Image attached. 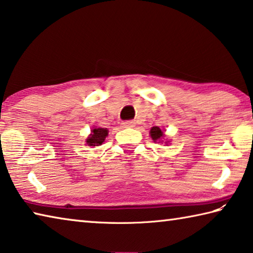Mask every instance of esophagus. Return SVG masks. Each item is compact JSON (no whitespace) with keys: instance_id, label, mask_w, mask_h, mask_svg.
<instances>
[{"instance_id":"34e87169","label":"esophagus","mask_w":253,"mask_h":253,"mask_svg":"<svg viewBox=\"0 0 253 253\" xmlns=\"http://www.w3.org/2000/svg\"><path fill=\"white\" fill-rule=\"evenodd\" d=\"M135 125H136L135 122H132V121H126L123 123V126L125 128H132V127H135Z\"/></svg>"}]
</instances>
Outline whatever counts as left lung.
Returning <instances> with one entry per match:
<instances>
[{
  "instance_id": "obj_1",
  "label": "left lung",
  "mask_w": 253,
  "mask_h": 253,
  "mask_svg": "<svg viewBox=\"0 0 253 253\" xmlns=\"http://www.w3.org/2000/svg\"><path fill=\"white\" fill-rule=\"evenodd\" d=\"M149 134H151V137H152V139L154 140V142H158V140H161L163 137H164V132H163L161 128L157 127V126L152 127L151 131H149ZM158 143H160V142H158Z\"/></svg>"
}]
</instances>
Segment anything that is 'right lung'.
I'll return each instance as SVG.
<instances>
[{
    "label": "right lung",
    "mask_w": 253,
    "mask_h": 253,
    "mask_svg": "<svg viewBox=\"0 0 253 253\" xmlns=\"http://www.w3.org/2000/svg\"><path fill=\"white\" fill-rule=\"evenodd\" d=\"M107 136H108V129L107 128L93 127L91 134L89 135L85 142H87L88 146H100L105 142Z\"/></svg>",
    "instance_id": "right-lung-1"
}]
</instances>
